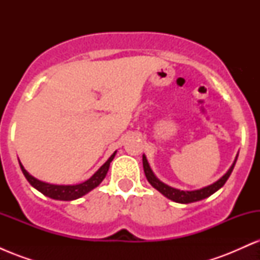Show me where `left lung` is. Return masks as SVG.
Instances as JSON below:
<instances>
[{"instance_id":"obj_1","label":"left lung","mask_w":260,"mask_h":260,"mask_svg":"<svg viewBox=\"0 0 260 260\" xmlns=\"http://www.w3.org/2000/svg\"><path fill=\"white\" fill-rule=\"evenodd\" d=\"M236 160H237V156H236ZM236 160L234 161V164H232L231 168L229 169V171L226 172V174L223 175L220 180L214 182V183L210 184V186H207V187L201 188V189H197V190H181V189H177V188L170 187V186H168V184L164 183V182H161L159 178L154 175V172L151 171V169H150V166H149V162H148L147 157H145V155H143V168H144L145 177H147L149 183H150L151 186L155 188V189L159 190L161 194H164L166 198L171 199V201H174L176 203L188 204V203L198 202V201H202V199L208 198V197L214 194L216 190H219L220 188H221L223 184L226 183V181H228L230 175H231L232 170H234V168H235Z\"/></svg>"}]
</instances>
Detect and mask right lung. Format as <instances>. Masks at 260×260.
<instances>
[{
  "label": "right lung",
  "mask_w": 260,
  "mask_h": 260,
  "mask_svg": "<svg viewBox=\"0 0 260 260\" xmlns=\"http://www.w3.org/2000/svg\"><path fill=\"white\" fill-rule=\"evenodd\" d=\"M115 155H116V151L109 157V160H107L106 162L104 164V165L101 166V168L98 170V171L95 172L90 178H89V180L83 182V183L73 184V186L51 184V183H46V182H43V181H39L35 177H32L31 175H29V172L23 168L20 161H19V165H20V169H22V172L24 174L25 178L28 180L29 183H30L34 188H37L39 192L43 193L44 196L50 197V198L52 199H57V201H74V199H78L80 197L85 196L86 193L90 192V190L94 189L95 187L99 186L101 182H103L104 178H105L107 171H109L110 162L113 160Z\"/></svg>",
  "instance_id": "right-lung-1"
}]
</instances>
